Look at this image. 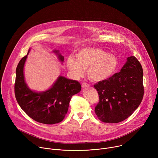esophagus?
Listing matches in <instances>:
<instances>
[{
  "label": "esophagus",
  "instance_id": "1",
  "mask_svg": "<svg viewBox=\"0 0 158 158\" xmlns=\"http://www.w3.org/2000/svg\"><path fill=\"white\" fill-rule=\"evenodd\" d=\"M90 86V85L88 84V83H87V82H83V83H82V87H89Z\"/></svg>",
  "mask_w": 158,
  "mask_h": 158
}]
</instances>
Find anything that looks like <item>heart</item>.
Returning <instances> with one entry per match:
<instances>
[{
    "mask_svg": "<svg viewBox=\"0 0 158 158\" xmlns=\"http://www.w3.org/2000/svg\"><path fill=\"white\" fill-rule=\"evenodd\" d=\"M67 67L76 77L87 69L88 78L98 82L109 78L116 71L118 60L114 55L98 48H89L80 50L76 58L70 56L66 61Z\"/></svg>",
    "mask_w": 158,
    "mask_h": 158,
    "instance_id": "b5f03b06",
    "label": "heart"
}]
</instances>
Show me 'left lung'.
<instances>
[{"mask_svg":"<svg viewBox=\"0 0 158 158\" xmlns=\"http://www.w3.org/2000/svg\"><path fill=\"white\" fill-rule=\"evenodd\" d=\"M143 76L139 61L131 56L119 73L94 84L99 98L94 110L100 121L118 123L133 113L143 98Z\"/></svg>","mask_w":158,"mask_h":158,"instance_id":"8db88e82","label":"left lung"}]
</instances>
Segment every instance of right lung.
<instances>
[{"label":"right lung","instance_id":"add662e5","mask_svg":"<svg viewBox=\"0 0 158 158\" xmlns=\"http://www.w3.org/2000/svg\"><path fill=\"white\" fill-rule=\"evenodd\" d=\"M54 52L63 62L64 57L58 54V51ZM27 54L20 59L16 69V100L21 109L34 121L45 124L60 123L67 114L72 96L80 92L81 85L78 81L60 76L48 91L41 93L31 91L25 82L23 72Z\"/></svg>","mask_w":158,"mask_h":158}]
</instances>
